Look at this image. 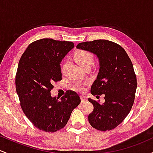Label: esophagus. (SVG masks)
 <instances>
[{
	"label": "esophagus",
	"mask_w": 153,
	"mask_h": 153,
	"mask_svg": "<svg viewBox=\"0 0 153 153\" xmlns=\"http://www.w3.org/2000/svg\"><path fill=\"white\" fill-rule=\"evenodd\" d=\"M80 99H81V102L84 103L87 101V97L85 96H80Z\"/></svg>",
	"instance_id": "1"
}]
</instances>
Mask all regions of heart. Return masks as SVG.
<instances>
[{
  "mask_svg": "<svg viewBox=\"0 0 153 153\" xmlns=\"http://www.w3.org/2000/svg\"><path fill=\"white\" fill-rule=\"evenodd\" d=\"M75 59L78 63L79 65L84 67L88 65H92L94 62V57L90 52L86 51H80L75 55ZM73 90L82 92L84 90V85L81 83H76L73 86Z\"/></svg>",
  "mask_w": 153,
  "mask_h": 153,
  "instance_id": "1",
  "label": "heart"
}]
</instances>
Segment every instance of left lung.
Here are the masks:
<instances>
[{"label":"left lung","instance_id":"obj_1","mask_svg":"<svg viewBox=\"0 0 153 153\" xmlns=\"http://www.w3.org/2000/svg\"><path fill=\"white\" fill-rule=\"evenodd\" d=\"M76 48L90 52L99 59V73L91 93L96 98L103 95L105 102L88 99L94 105L89 123L98 130H111L124 121L134 103L137 78L131 59L120 45L108 40L85 42Z\"/></svg>","mask_w":153,"mask_h":153}]
</instances>
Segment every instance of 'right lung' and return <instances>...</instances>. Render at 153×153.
Masks as SVG:
<instances>
[{
  "label": "right lung",
  "mask_w": 153,
  "mask_h": 153,
  "mask_svg": "<svg viewBox=\"0 0 153 153\" xmlns=\"http://www.w3.org/2000/svg\"><path fill=\"white\" fill-rule=\"evenodd\" d=\"M73 47L71 42L42 39L29 45L19 60L16 89L21 106L40 130L55 132L62 129L80 103L73 91H67L60 99L50 94L54 82L62 80L60 63Z\"/></svg>",
  "instance_id": "obj_1"
}]
</instances>
